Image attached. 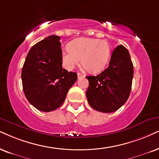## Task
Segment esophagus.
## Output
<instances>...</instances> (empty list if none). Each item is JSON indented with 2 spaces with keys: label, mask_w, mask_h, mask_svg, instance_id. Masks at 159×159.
Segmentation results:
<instances>
[{
  "label": "esophagus",
  "mask_w": 159,
  "mask_h": 159,
  "mask_svg": "<svg viewBox=\"0 0 159 159\" xmlns=\"http://www.w3.org/2000/svg\"><path fill=\"white\" fill-rule=\"evenodd\" d=\"M84 77H85V75H84V74H81L80 73H78V79H80V78H84Z\"/></svg>",
  "instance_id": "esophagus-1"
}]
</instances>
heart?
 <instances>
[{
	"label": "heart",
	"mask_w": 159,
	"mask_h": 159,
	"mask_svg": "<svg viewBox=\"0 0 159 159\" xmlns=\"http://www.w3.org/2000/svg\"><path fill=\"white\" fill-rule=\"evenodd\" d=\"M110 54L111 46L106 40L81 37L68 44V50L62 53V62L66 69L70 70L81 59L84 69L89 73H98L107 65Z\"/></svg>",
	"instance_id": "heart-1"
}]
</instances>
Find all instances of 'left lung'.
Returning a JSON list of instances; mask_svg holds the SVG:
<instances>
[{
  "mask_svg": "<svg viewBox=\"0 0 159 159\" xmlns=\"http://www.w3.org/2000/svg\"><path fill=\"white\" fill-rule=\"evenodd\" d=\"M133 77L129 52L123 45H118L104 71L96 76H86L89 87L86 94L89 105L104 113L118 110L129 98Z\"/></svg>",
  "mask_w": 159,
  "mask_h": 159,
  "instance_id": "1",
  "label": "left lung"
}]
</instances>
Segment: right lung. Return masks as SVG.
<instances>
[{
  "instance_id": "add662e5",
  "label": "right lung",
  "mask_w": 159,
  "mask_h": 159,
  "mask_svg": "<svg viewBox=\"0 0 159 159\" xmlns=\"http://www.w3.org/2000/svg\"><path fill=\"white\" fill-rule=\"evenodd\" d=\"M59 40V37L51 35L35 44L22 69L24 94L29 103L42 111L59 108L77 80V73L62 68Z\"/></svg>"
}]
</instances>
